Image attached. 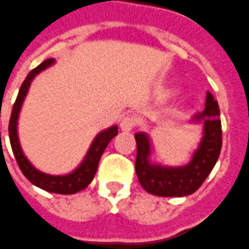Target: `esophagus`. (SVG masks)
<instances>
[{
  "mask_svg": "<svg viewBox=\"0 0 249 249\" xmlns=\"http://www.w3.org/2000/svg\"><path fill=\"white\" fill-rule=\"evenodd\" d=\"M135 127V119L131 115H127L121 121V128L122 131H131L132 128Z\"/></svg>",
  "mask_w": 249,
  "mask_h": 249,
  "instance_id": "34e87169",
  "label": "esophagus"
}]
</instances>
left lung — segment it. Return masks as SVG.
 Wrapping results in <instances>:
<instances>
[{"mask_svg":"<svg viewBox=\"0 0 249 249\" xmlns=\"http://www.w3.org/2000/svg\"><path fill=\"white\" fill-rule=\"evenodd\" d=\"M219 105L207 92L206 108L192 118L203 124V137L190 163L182 167H167L151 163V142L144 132L135 134V172L141 186L157 196H187L196 191L216 164L221 150V122Z\"/></svg>","mask_w":249,"mask_h":249,"instance_id":"left-lung-1","label":"left lung"}]
</instances>
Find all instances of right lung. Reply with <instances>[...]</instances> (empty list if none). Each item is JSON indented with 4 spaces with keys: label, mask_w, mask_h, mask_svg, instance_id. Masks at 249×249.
I'll use <instances>...</instances> for the list:
<instances>
[{
    "label": "right lung",
    "mask_w": 249,
    "mask_h": 249,
    "mask_svg": "<svg viewBox=\"0 0 249 249\" xmlns=\"http://www.w3.org/2000/svg\"><path fill=\"white\" fill-rule=\"evenodd\" d=\"M55 61L53 58L43 61L41 65H38L36 69H33L32 71L29 72L26 79L21 85L16 103L13 106L12 115H10L9 138H10V144H12V150L14 157H16V160H17L18 166H19L21 171H22V174L26 177L29 182L48 192L71 195V194L85 190L91 183V180L94 179V175L97 172L98 163H99V159L102 157L103 151L106 150L107 144L110 143V141L118 134V126L108 127L107 130H103V131L99 132L97 137L94 138L86 157L83 158L82 163L74 171L67 174V175H49V174L39 171L33 166L32 163L28 160V158L25 157L22 148H21V144H19L17 131L18 117H19L21 107H22V103L25 101L26 94H28L32 81L36 78L37 74L46 70Z\"/></svg>",
    "instance_id": "right-lung-1"
}]
</instances>
